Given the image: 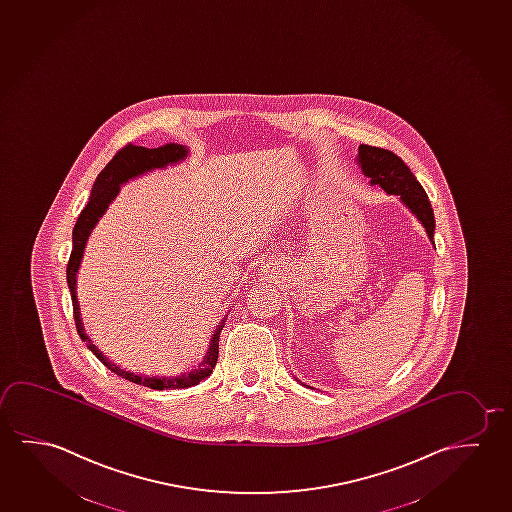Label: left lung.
Masks as SVG:
<instances>
[{"label": "left lung", "instance_id": "1", "mask_svg": "<svg viewBox=\"0 0 512 512\" xmlns=\"http://www.w3.org/2000/svg\"><path fill=\"white\" fill-rule=\"evenodd\" d=\"M357 163L364 176L370 179L371 186H380L387 195L400 197L401 202L412 211V215L423 223L426 234L433 243L435 216H433L430 200L421 183L415 179L414 174L410 172L400 156L394 155L393 151H387V149L361 144Z\"/></svg>", "mask_w": 512, "mask_h": 512}]
</instances>
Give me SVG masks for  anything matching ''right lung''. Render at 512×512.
Segmentation results:
<instances>
[{"instance_id":"right-lung-1","label":"right lung","mask_w":512,"mask_h":512,"mask_svg":"<svg viewBox=\"0 0 512 512\" xmlns=\"http://www.w3.org/2000/svg\"><path fill=\"white\" fill-rule=\"evenodd\" d=\"M186 156H188V148L183 146V144H174V142L155 149L128 144L121 151H118L111 162L105 165L104 171L98 174L97 181H95V185L91 188L88 204H86V208L82 209L81 215L77 218L74 232H72V243H74V246H72V253H70V260H68L67 266V283L70 294H72V304H74L75 327H77V333L81 336V340L86 341L88 349L97 356L100 363H104L109 370L114 371L119 377L130 380L134 384L158 389V391H162V389H186V387L197 386L199 382H202L204 378H208L213 373L216 361H218L220 333H222L225 320L227 319L223 317L220 326L216 327L215 333H213L211 341H209L208 352H206V356L200 361L199 366L195 370L181 373V375H176V377L142 375V373H137V371L125 370L119 364L109 361V357H105L102 354V350L98 349L88 334L84 333L75 283H77V271H79V266H81L82 253H84V248H86L89 234H91V230L95 229V225H97L98 220L107 211L112 200L118 197L121 185H125L130 179L139 178V176L146 174V172L155 171V169H165L167 165L183 162Z\"/></svg>"}]
</instances>
